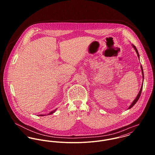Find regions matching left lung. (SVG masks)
Masks as SVG:
<instances>
[{
	"label": "left lung",
	"mask_w": 155,
	"mask_h": 155,
	"mask_svg": "<svg viewBox=\"0 0 155 155\" xmlns=\"http://www.w3.org/2000/svg\"><path fill=\"white\" fill-rule=\"evenodd\" d=\"M132 46L134 48V49H135V52H136V53H137V56H138V58H139V60H140V55H139V54H138V51H137V49L136 48V47L133 44H132ZM141 73H142V75H143V83H142L141 88H140V91H139V92H138L137 96L136 97V98H135V100L133 101V103H132L131 104L130 106V107H128V109H130L131 108H132L133 106L136 104V103H137V101L138 100V99H139V98H140V95H141V91H142V89H143V81H144V73H143V67H142L141 65Z\"/></svg>",
	"instance_id": "8db88e82"
}]
</instances>
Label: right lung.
Wrapping results in <instances>:
<instances>
[{
  "label": "right lung",
  "instance_id": "add662e5",
  "mask_svg": "<svg viewBox=\"0 0 155 155\" xmlns=\"http://www.w3.org/2000/svg\"><path fill=\"white\" fill-rule=\"evenodd\" d=\"M57 109H55L54 110L52 111H51L49 114H48V115H49V114H52V113H54L55 111H56V110H57ZM44 116V114H39V116Z\"/></svg>",
  "mask_w": 155,
  "mask_h": 155
}]
</instances>
